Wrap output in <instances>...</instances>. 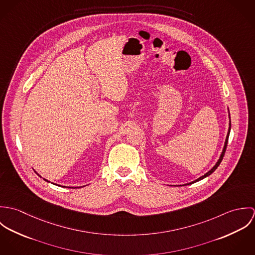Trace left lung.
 Masks as SVG:
<instances>
[{
	"label": "left lung",
	"mask_w": 255,
	"mask_h": 255,
	"mask_svg": "<svg viewBox=\"0 0 255 255\" xmlns=\"http://www.w3.org/2000/svg\"><path fill=\"white\" fill-rule=\"evenodd\" d=\"M230 131H231V117H230V127H229V131H228V134H227V138H226V142H225V145H224V149H223V152H222V154H221V156H220V159L218 160V162L216 163V165L209 171V172H207L204 176H202V177H200L199 179H197V180H195L194 182H189V183H193V182H198V181H200V180H203L204 178H206V177H208L209 175H211L217 168H218L219 165H220V163L222 162V160H223V157H224V155H225V152H226V149H227V144H228V139H229V135H230Z\"/></svg>",
	"instance_id": "left-lung-1"
}]
</instances>
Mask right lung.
I'll use <instances>...</instances> for the list:
<instances>
[{
  "label": "right lung",
  "instance_id": "right-lung-1",
  "mask_svg": "<svg viewBox=\"0 0 255 255\" xmlns=\"http://www.w3.org/2000/svg\"><path fill=\"white\" fill-rule=\"evenodd\" d=\"M44 180H45V179H44ZM45 181H47V180H45ZM47 182H48V181H47Z\"/></svg>",
  "mask_w": 255,
  "mask_h": 255
}]
</instances>
